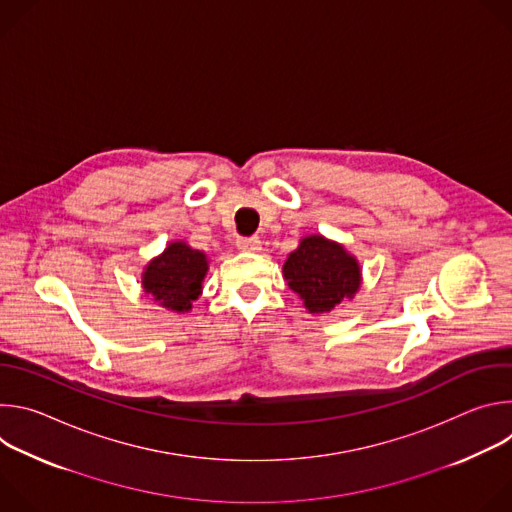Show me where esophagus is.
<instances>
[{
  "label": "esophagus",
  "instance_id": "obj_1",
  "mask_svg": "<svg viewBox=\"0 0 512 512\" xmlns=\"http://www.w3.org/2000/svg\"><path fill=\"white\" fill-rule=\"evenodd\" d=\"M237 249L239 251H259L261 241H259V237H239L237 239Z\"/></svg>",
  "mask_w": 512,
  "mask_h": 512
}]
</instances>
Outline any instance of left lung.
<instances>
[{
    "label": "left lung",
    "instance_id": "1",
    "mask_svg": "<svg viewBox=\"0 0 512 512\" xmlns=\"http://www.w3.org/2000/svg\"><path fill=\"white\" fill-rule=\"evenodd\" d=\"M283 277L310 314H328L352 300L362 283L358 259L324 235H306L283 263Z\"/></svg>",
    "mask_w": 512,
    "mask_h": 512
}]
</instances>
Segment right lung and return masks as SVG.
I'll use <instances>...</instances> for the list:
<instances>
[{
	"mask_svg": "<svg viewBox=\"0 0 512 512\" xmlns=\"http://www.w3.org/2000/svg\"><path fill=\"white\" fill-rule=\"evenodd\" d=\"M208 273L204 251L192 249L186 241H172L141 273V287L154 304L170 312H190L192 302L202 294Z\"/></svg>",
	"mask_w": 512,
	"mask_h": 512,
	"instance_id": "obj_1",
	"label": "right lung"
}]
</instances>
